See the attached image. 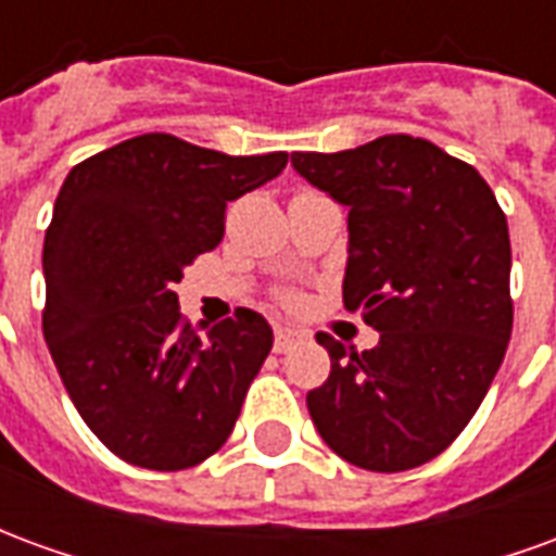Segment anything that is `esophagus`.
<instances>
[{
	"label": "esophagus",
	"instance_id": "1",
	"mask_svg": "<svg viewBox=\"0 0 556 556\" xmlns=\"http://www.w3.org/2000/svg\"><path fill=\"white\" fill-rule=\"evenodd\" d=\"M294 342H298V333L291 327H277V339H274V351L277 354H286Z\"/></svg>",
	"mask_w": 556,
	"mask_h": 556
}]
</instances>
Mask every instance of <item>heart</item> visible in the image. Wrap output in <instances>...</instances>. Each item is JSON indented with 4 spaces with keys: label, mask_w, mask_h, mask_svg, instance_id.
Listing matches in <instances>:
<instances>
[{
    "label": "heart",
    "mask_w": 556,
    "mask_h": 556,
    "mask_svg": "<svg viewBox=\"0 0 556 556\" xmlns=\"http://www.w3.org/2000/svg\"><path fill=\"white\" fill-rule=\"evenodd\" d=\"M289 303H294V298H289Z\"/></svg>",
    "instance_id": "obj_1"
}]
</instances>
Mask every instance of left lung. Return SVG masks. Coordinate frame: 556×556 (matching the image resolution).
Listing matches in <instances>:
<instances>
[{"instance_id": "8db88e82", "label": "left lung", "mask_w": 556, "mask_h": 556, "mask_svg": "<svg viewBox=\"0 0 556 556\" xmlns=\"http://www.w3.org/2000/svg\"><path fill=\"white\" fill-rule=\"evenodd\" d=\"M291 166L349 207L342 301L381 333L369 351L315 337L330 375L309 417L363 470L426 465L477 414L513 337L506 214L470 163L408 134L294 151Z\"/></svg>"}]
</instances>
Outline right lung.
I'll return each mask as SVG.
<instances>
[{"label": "right lung", "mask_w": 556, "mask_h": 556, "mask_svg": "<svg viewBox=\"0 0 556 556\" xmlns=\"http://www.w3.org/2000/svg\"><path fill=\"white\" fill-rule=\"evenodd\" d=\"M286 163L142 134L67 172L43 238V339L79 417L127 465L184 470L235 429L274 330L238 309L199 337L175 282L223 241L226 205Z\"/></svg>", "instance_id": "1"}]
</instances>
